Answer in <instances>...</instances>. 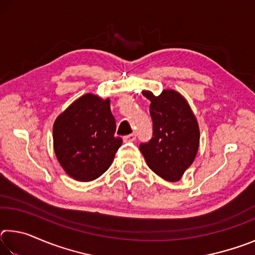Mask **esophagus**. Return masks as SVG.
<instances>
[{
	"label": "esophagus",
	"instance_id": "esophagus-1",
	"mask_svg": "<svg viewBox=\"0 0 255 255\" xmlns=\"http://www.w3.org/2000/svg\"><path fill=\"white\" fill-rule=\"evenodd\" d=\"M136 139V135L135 133H130V135H127L124 137V140L125 141H133Z\"/></svg>",
	"mask_w": 255,
	"mask_h": 255
}]
</instances>
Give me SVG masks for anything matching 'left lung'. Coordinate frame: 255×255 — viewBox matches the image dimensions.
Returning <instances> with one entry per match:
<instances>
[{"instance_id": "left-lung-1", "label": "left lung", "mask_w": 255, "mask_h": 255, "mask_svg": "<svg viewBox=\"0 0 255 255\" xmlns=\"http://www.w3.org/2000/svg\"><path fill=\"white\" fill-rule=\"evenodd\" d=\"M150 101L153 137L139 149L149 169L169 182L182 178L197 156L200 130L197 118L182 94L163 90L159 96L144 90Z\"/></svg>"}]
</instances>
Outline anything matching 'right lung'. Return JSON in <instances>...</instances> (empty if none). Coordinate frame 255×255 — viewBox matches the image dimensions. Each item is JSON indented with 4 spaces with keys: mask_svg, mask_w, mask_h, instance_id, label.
<instances>
[{
    "mask_svg": "<svg viewBox=\"0 0 255 255\" xmlns=\"http://www.w3.org/2000/svg\"><path fill=\"white\" fill-rule=\"evenodd\" d=\"M115 131L109 98L86 93L68 106L53 126L54 150L66 174L90 182L105 173L123 144Z\"/></svg>",
    "mask_w": 255,
    "mask_h": 255,
    "instance_id": "obj_1",
    "label": "right lung"
}]
</instances>
